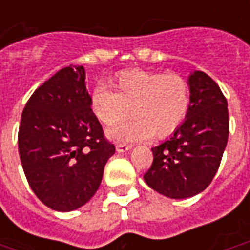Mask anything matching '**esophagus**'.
I'll list each match as a JSON object with an SVG mask.
<instances>
[{
  "label": "esophagus",
  "instance_id": "esophagus-1",
  "mask_svg": "<svg viewBox=\"0 0 250 250\" xmlns=\"http://www.w3.org/2000/svg\"><path fill=\"white\" fill-rule=\"evenodd\" d=\"M131 148H132V145H125V143H123V145H118V146H116V151L125 152V151H130Z\"/></svg>",
  "mask_w": 250,
  "mask_h": 250
}]
</instances>
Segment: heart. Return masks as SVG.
<instances>
[{"label":"heart","instance_id":"1","mask_svg":"<svg viewBox=\"0 0 250 250\" xmlns=\"http://www.w3.org/2000/svg\"><path fill=\"white\" fill-rule=\"evenodd\" d=\"M114 89L105 85L93 88L89 104L102 123L114 125L134 112L131 119L108 130V136L116 142L147 139L173 132L188 114L190 88L184 77L175 73L127 71L114 82Z\"/></svg>","mask_w":250,"mask_h":250}]
</instances>
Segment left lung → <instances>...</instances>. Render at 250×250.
<instances>
[{"mask_svg": "<svg viewBox=\"0 0 250 250\" xmlns=\"http://www.w3.org/2000/svg\"><path fill=\"white\" fill-rule=\"evenodd\" d=\"M190 105L186 118L167 141L152 147L146 184L165 197L190 198L204 191L220 167L229 136L228 102L205 72L188 79Z\"/></svg>", "mask_w": 250, "mask_h": 250, "instance_id": "1", "label": "left lung"}]
</instances>
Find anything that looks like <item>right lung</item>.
Wrapping results in <instances>:
<instances>
[{
	"instance_id": "1",
	"label": "right lung",
	"mask_w": 250,
	"mask_h": 250,
	"mask_svg": "<svg viewBox=\"0 0 250 250\" xmlns=\"http://www.w3.org/2000/svg\"><path fill=\"white\" fill-rule=\"evenodd\" d=\"M19 152L30 188L52 210L79 209L98 191L115 146L91 109L82 65L62 68L30 96Z\"/></svg>"
}]
</instances>
